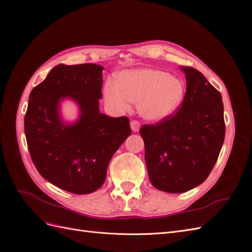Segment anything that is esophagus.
I'll return each mask as SVG.
<instances>
[{
	"mask_svg": "<svg viewBox=\"0 0 252 252\" xmlns=\"http://www.w3.org/2000/svg\"><path fill=\"white\" fill-rule=\"evenodd\" d=\"M140 123L138 121H135V120H133V121H131L130 122V128H131V130L133 131V132H138L139 130H140Z\"/></svg>",
	"mask_w": 252,
	"mask_h": 252,
	"instance_id": "34e87169",
	"label": "esophagus"
}]
</instances>
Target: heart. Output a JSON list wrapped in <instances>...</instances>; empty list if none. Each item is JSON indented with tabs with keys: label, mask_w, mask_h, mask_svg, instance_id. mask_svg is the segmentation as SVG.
Instances as JSON below:
<instances>
[{
	"label": "heart",
	"mask_w": 252,
	"mask_h": 252,
	"mask_svg": "<svg viewBox=\"0 0 252 252\" xmlns=\"http://www.w3.org/2000/svg\"><path fill=\"white\" fill-rule=\"evenodd\" d=\"M185 93L181 79L152 68L122 71L117 81L109 80L104 86V98L110 110L125 112L135 103L141 117L151 122L162 121L177 111Z\"/></svg>",
	"instance_id": "1"
}]
</instances>
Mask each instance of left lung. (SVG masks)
<instances>
[{"mask_svg":"<svg viewBox=\"0 0 252 252\" xmlns=\"http://www.w3.org/2000/svg\"><path fill=\"white\" fill-rule=\"evenodd\" d=\"M181 69L187 88L178 112L140 130L151 184L170 193L188 191L208 178L225 138L222 95L194 68Z\"/></svg>","mask_w":252,"mask_h":252,"instance_id":"left-lung-1","label":"left lung"}]
</instances>
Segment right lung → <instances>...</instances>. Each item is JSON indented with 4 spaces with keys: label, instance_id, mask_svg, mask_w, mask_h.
Masks as SVG:
<instances>
[{
    "label": "right lung",
    "instance_id": "1",
    "mask_svg": "<svg viewBox=\"0 0 252 252\" xmlns=\"http://www.w3.org/2000/svg\"><path fill=\"white\" fill-rule=\"evenodd\" d=\"M103 69L96 64H59L29 95L24 129L32 162L45 180L74 194L103 185L112 156L131 134L128 118L100 112ZM66 98L79 107L73 124L60 117Z\"/></svg>",
    "mask_w": 252,
    "mask_h": 252
}]
</instances>
